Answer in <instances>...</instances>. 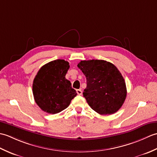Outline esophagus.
<instances>
[{"label":"esophagus","mask_w":157,"mask_h":157,"mask_svg":"<svg viewBox=\"0 0 157 157\" xmlns=\"http://www.w3.org/2000/svg\"><path fill=\"white\" fill-rule=\"evenodd\" d=\"M76 92H77V93H78V94H79V95H82V91L81 90V89H78L76 90Z\"/></svg>","instance_id":"esophagus-1"}]
</instances>
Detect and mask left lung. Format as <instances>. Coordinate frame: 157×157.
Wrapping results in <instances>:
<instances>
[{
	"label": "left lung",
	"instance_id": "left-lung-1",
	"mask_svg": "<svg viewBox=\"0 0 157 157\" xmlns=\"http://www.w3.org/2000/svg\"><path fill=\"white\" fill-rule=\"evenodd\" d=\"M78 67L86 78L83 95L89 106L101 115L117 111L127 95L125 82L118 69L111 63L94 59L81 61Z\"/></svg>",
	"mask_w": 157,
	"mask_h": 157
}]
</instances>
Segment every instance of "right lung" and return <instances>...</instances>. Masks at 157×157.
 I'll return each mask as SVG.
<instances>
[{"label": "right lung", "instance_id": "1", "mask_svg": "<svg viewBox=\"0 0 157 157\" xmlns=\"http://www.w3.org/2000/svg\"><path fill=\"white\" fill-rule=\"evenodd\" d=\"M69 63L63 59L55 60L40 69L33 82L32 91L36 104L42 111L56 114L68 107L76 96L75 90L65 78Z\"/></svg>", "mask_w": 157, "mask_h": 157}]
</instances>
